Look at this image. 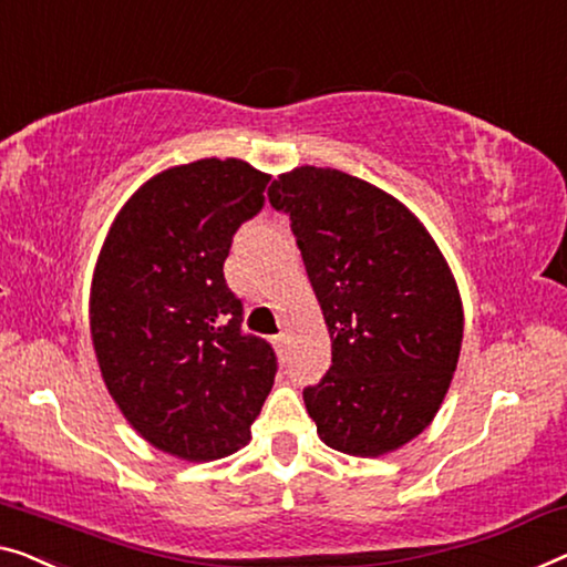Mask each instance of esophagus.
Segmentation results:
<instances>
[{
  "label": "esophagus",
  "mask_w": 567,
  "mask_h": 567,
  "mask_svg": "<svg viewBox=\"0 0 567 567\" xmlns=\"http://www.w3.org/2000/svg\"><path fill=\"white\" fill-rule=\"evenodd\" d=\"M272 343H275V349L280 351V353H285V351H287V336H285V333L275 336V338H272Z\"/></svg>",
  "instance_id": "34e87169"
}]
</instances>
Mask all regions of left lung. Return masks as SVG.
<instances>
[{"label":"left lung","instance_id":"obj_1","mask_svg":"<svg viewBox=\"0 0 567 567\" xmlns=\"http://www.w3.org/2000/svg\"><path fill=\"white\" fill-rule=\"evenodd\" d=\"M290 218L331 333V369L302 390L333 451L382 455L420 435L463 341L458 287L415 216L367 181L298 167L267 190Z\"/></svg>","mask_w":567,"mask_h":567}]
</instances>
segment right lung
Returning a JSON list of instances; mask_svg holds the SVG:
<instances>
[{"label": "right lung", "mask_w": 567, "mask_h": 567, "mask_svg": "<svg viewBox=\"0 0 567 567\" xmlns=\"http://www.w3.org/2000/svg\"><path fill=\"white\" fill-rule=\"evenodd\" d=\"M269 175L241 159L171 167L126 200L91 285V336L109 394L137 433L185 461L249 443L275 349L244 333L224 277L234 234L265 206Z\"/></svg>", "instance_id": "right-lung-1"}]
</instances>
